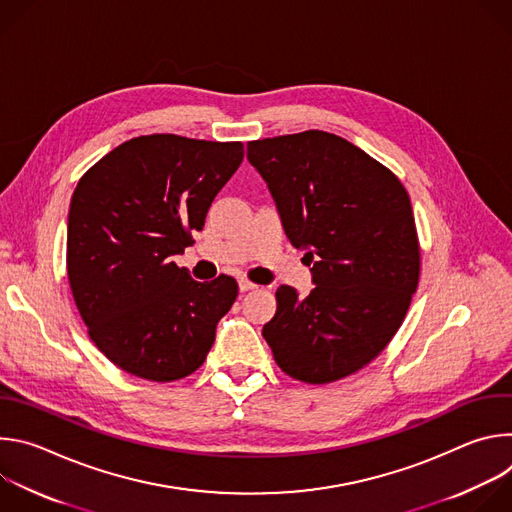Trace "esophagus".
I'll return each mask as SVG.
<instances>
[{"label":"esophagus","mask_w":512,"mask_h":512,"mask_svg":"<svg viewBox=\"0 0 512 512\" xmlns=\"http://www.w3.org/2000/svg\"><path fill=\"white\" fill-rule=\"evenodd\" d=\"M259 285H255L253 281H249V279H239V289L241 291H251V289H257Z\"/></svg>","instance_id":"1"}]
</instances>
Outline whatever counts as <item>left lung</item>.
<instances>
[{"instance_id": "obj_1", "label": "left lung", "mask_w": 512, "mask_h": 512, "mask_svg": "<svg viewBox=\"0 0 512 512\" xmlns=\"http://www.w3.org/2000/svg\"><path fill=\"white\" fill-rule=\"evenodd\" d=\"M247 158L316 283L306 298L289 285L275 291L277 312L263 338L291 379L340 381L385 350L417 289L421 251L409 194L387 166L318 129L249 141Z\"/></svg>"}]
</instances>
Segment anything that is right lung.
Returning <instances> with one entry per match:
<instances>
[{
  "label": "right lung",
  "mask_w": 512,
  "mask_h": 512,
  "mask_svg": "<svg viewBox=\"0 0 512 512\" xmlns=\"http://www.w3.org/2000/svg\"><path fill=\"white\" fill-rule=\"evenodd\" d=\"M243 156L241 141L139 135L79 180L68 210V283L89 338L121 371L172 383L206 360L239 285L229 275L194 281L172 255L194 243Z\"/></svg>",
  "instance_id": "right-lung-1"
}]
</instances>
